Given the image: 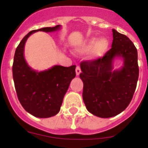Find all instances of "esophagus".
<instances>
[{
	"instance_id": "34e87169",
	"label": "esophagus",
	"mask_w": 148,
	"mask_h": 148,
	"mask_svg": "<svg viewBox=\"0 0 148 148\" xmlns=\"http://www.w3.org/2000/svg\"><path fill=\"white\" fill-rule=\"evenodd\" d=\"M81 68L79 66H76V69H75V73H76V75H79V74L81 73Z\"/></svg>"
}]
</instances>
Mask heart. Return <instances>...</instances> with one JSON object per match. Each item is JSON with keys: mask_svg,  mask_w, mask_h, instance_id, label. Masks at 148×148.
<instances>
[{"mask_svg": "<svg viewBox=\"0 0 148 148\" xmlns=\"http://www.w3.org/2000/svg\"><path fill=\"white\" fill-rule=\"evenodd\" d=\"M108 40L105 38H101L97 39L92 38L87 40L81 47L77 48L76 52L80 54L85 53L88 51L89 58L91 59H97L104 56L108 48Z\"/></svg>", "mask_w": 148, "mask_h": 148, "instance_id": "1", "label": "heart"}]
</instances>
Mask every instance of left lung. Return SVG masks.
<instances>
[{"instance_id":"1","label":"left lung","mask_w":148,"mask_h":148,"mask_svg":"<svg viewBox=\"0 0 148 148\" xmlns=\"http://www.w3.org/2000/svg\"><path fill=\"white\" fill-rule=\"evenodd\" d=\"M112 31V48L102 58L80 64L84 102L90 113L101 118L113 117L127 108L138 78L136 48L126 35ZM116 57L122 58L124 65L121 70L113 71Z\"/></svg>"}]
</instances>
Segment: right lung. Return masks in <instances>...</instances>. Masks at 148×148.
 <instances>
[{"label": "right lung", "mask_w": 148, "mask_h": 148, "mask_svg": "<svg viewBox=\"0 0 148 148\" xmlns=\"http://www.w3.org/2000/svg\"><path fill=\"white\" fill-rule=\"evenodd\" d=\"M61 26L32 30L17 47L12 65L15 90L24 110L38 118H49L59 112L63 99L72 79L75 77V65L69 67L56 65L42 72L32 70L23 56L24 45L31 34L38 31L54 32Z\"/></svg>", "instance_id": "1"}]
</instances>
